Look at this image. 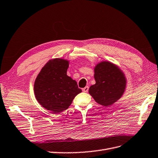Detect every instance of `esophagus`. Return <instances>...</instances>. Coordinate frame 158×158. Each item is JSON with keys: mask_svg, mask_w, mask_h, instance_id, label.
<instances>
[{"mask_svg": "<svg viewBox=\"0 0 158 158\" xmlns=\"http://www.w3.org/2000/svg\"><path fill=\"white\" fill-rule=\"evenodd\" d=\"M88 89H89V87H88V86H85V88H84L82 89V91H83L84 92H88Z\"/></svg>", "mask_w": 158, "mask_h": 158, "instance_id": "34e87169", "label": "esophagus"}]
</instances>
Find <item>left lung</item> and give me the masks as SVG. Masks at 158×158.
I'll return each instance as SVG.
<instances>
[{"mask_svg":"<svg viewBox=\"0 0 158 158\" xmlns=\"http://www.w3.org/2000/svg\"><path fill=\"white\" fill-rule=\"evenodd\" d=\"M95 84L91 85L89 94L103 106H111L125 92L126 78L117 66L109 62H102L94 69Z\"/></svg>","mask_w":158,"mask_h":158,"instance_id":"left-lung-1","label":"left lung"}]
</instances>
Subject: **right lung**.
I'll return each instance as SVG.
<instances>
[{
  "mask_svg": "<svg viewBox=\"0 0 158 158\" xmlns=\"http://www.w3.org/2000/svg\"><path fill=\"white\" fill-rule=\"evenodd\" d=\"M69 61L61 59L49 60L37 76L34 93L37 102L54 113L67 109L82 89L66 74Z\"/></svg>",
  "mask_w": 158,
  "mask_h": 158,
  "instance_id": "add662e5",
  "label": "right lung"
}]
</instances>
